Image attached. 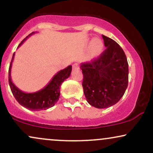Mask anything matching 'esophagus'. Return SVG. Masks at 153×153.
<instances>
[{
	"mask_svg": "<svg viewBox=\"0 0 153 153\" xmlns=\"http://www.w3.org/2000/svg\"><path fill=\"white\" fill-rule=\"evenodd\" d=\"M78 68H79L78 64H77V63H75V64L73 65V71H75V70H78Z\"/></svg>",
	"mask_w": 153,
	"mask_h": 153,
	"instance_id": "34e87169",
	"label": "esophagus"
}]
</instances>
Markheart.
Returning a JSON list of instances; mask_svg holds the SVG:
<instances>
[{
	"instance_id": "heart-1",
	"label": "heart",
	"mask_w": 153,
	"mask_h": 153,
	"mask_svg": "<svg viewBox=\"0 0 153 153\" xmlns=\"http://www.w3.org/2000/svg\"><path fill=\"white\" fill-rule=\"evenodd\" d=\"M102 47L103 45L101 41H99V40H94L92 44V50H91L92 54H96L98 52H99L101 51Z\"/></svg>"
}]
</instances>
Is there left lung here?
Listing matches in <instances>:
<instances>
[{
  "mask_svg": "<svg viewBox=\"0 0 153 153\" xmlns=\"http://www.w3.org/2000/svg\"><path fill=\"white\" fill-rule=\"evenodd\" d=\"M106 50L90 62L81 63L82 88L88 103L98 108L117 103L128 85L129 68L122 47L112 39L102 35Z\"/></svg>",
  "mask_w": 153,
  "mask_h": 153,
  "instance_id": "8db88e82",
  "label": "left lung"
}]
</instances>
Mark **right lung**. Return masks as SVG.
Instances as JSON below:
<instances>
[{
  "label": "right lung",
  "mask_w": 153,
  "mask_h": 153,
  "mask_svg": "<svg viewBox=\"0 0 153 153\" xmlns=\"http://www.w3.org/2000/svg\"><path fill=\"white\" fill-rule=\"evenodd\" d=\"M35 32L31 33L28 35L24 40L19 44V47L22 45L29 38V36L34 34ZM15 52L12 57L10 62L9 71H8V82L11 90L12 94L16 101L31 111H40L46 110L47 108H51L54 106L59 99L60 95V86L65 80L68 78L71 75L72 71V65L67 67L65 69L61 70L57 72L54 75L53 78L50 80V82L41 90L36 91L34 93H26L17 88L11 80V68L12 63L14 59Z\"/></svg>",
  "instance_id": "right-lung-1"
}]
</instances>
